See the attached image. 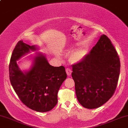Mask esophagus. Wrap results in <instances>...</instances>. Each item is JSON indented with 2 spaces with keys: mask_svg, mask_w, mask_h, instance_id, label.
I'll return each mask as SVG.
<instances>
[{
  "mask_svg": "<svg viewBox=\"0 0 128 128\" xmlns=\"http://www.w3.org/2000/svg\"><path fill=\"white\" fill-rule=\"evenodd\" d=\"M66 73H67V74L68 76H70L71 74H72V70L70 68H66Z\"/></svg>",
  "mask_w": 128,
  "mask_h": 128,
  "instance_id": "obj_1",
  "label": "esophagus"
}]
</instances>
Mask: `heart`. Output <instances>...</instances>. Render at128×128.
<instances>
[{
	"instance_id": "obj_1",
	"label": "heart",
	"mask_w": 128,
	"mask_h": 128,
	"mask_svg": "<svg viewBox=\"0 0 128 128\" xmlns=\"http://www.w3.org/2000/svg\"><path fill=\"white\" fill-rule=\"evenodd\" d=\"M85 56V51L83 49H77L71 53L69 60L72 63H78L84 59Z\"/></svg>"
}]
</instances>
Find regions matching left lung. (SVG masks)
I'll return each mask as SVG.
<instances>
[{
    "mask_svg": "<svg viewBox=\"0 0 128 128\" xmlns=\"http://www.w3.org/2000/svg\"><path fill=\"white\" fill-rule=\"evenodd\" d=\"M120 63L116 49L105 34L81 62L72 66L78 101L84 108L101 107L114 93Z\"/></svg>",
    "mask_w": 128,
    "mask_h": 128,
    "instance_id": "obj_1",
    "label": "left lung"
}]
</instances>
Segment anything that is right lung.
Segmentation results:
<instances>
[{"mask_svg":"<svg viewBox=\"0 0 128 128\" xmlns=\"http://www.w3.org/2000/svg\"><path fill=\"white\" fill-rule=\"evenodd\" d=\"M38 49L36 45L30 46L22 40L18 42L10 58V79L15 92L24 105L36 112H46L57 104L58 90L67 78V74L63 66L50 65L42 53H37L33 58L30 68L22 72L16 61L30 51Z\"/></svg>","mask_w":128,"mask_h":128,"instance_id":"add662e5","label":"right lung"}]
</instances>
